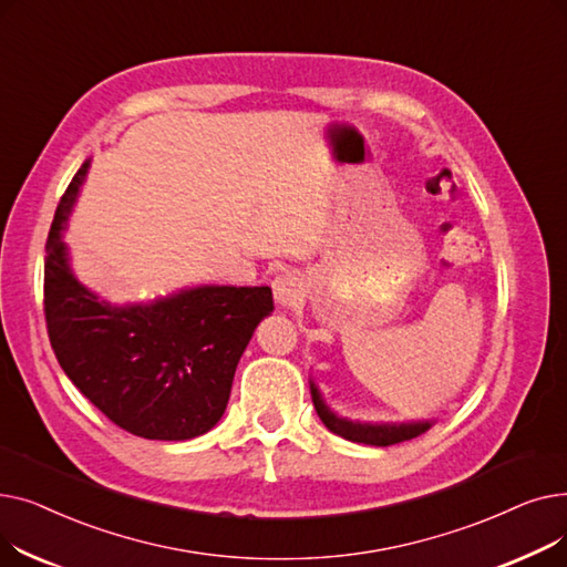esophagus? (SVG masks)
<instances>
[{"label":"esophagus","mask_w":567,"mask_h":567,"mask_svg":"<svg viewBox=\"0 0 567 567\" xmlns=\"http://www.w3.org/2000/svg\"><path fill=\"white\" fill-rule=\"evenodd\" d=\"M271 287L276 303L282 308H296L303 301V280L293 271H282L280 276H276Z\"/></svg>","instance_id":"34e87169"}]
</instances>
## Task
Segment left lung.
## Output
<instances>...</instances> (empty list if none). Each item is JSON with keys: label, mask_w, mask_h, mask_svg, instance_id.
I'll return each mask as SVG.
<instances>
[{"label": "left lung", "mask_w": 567, "mask_h": 567, "mask_svg": "<svg viewBox=\"0 0 567 567\" xmlns=\"http://www.w3.org/2000/svg\"><path fill=\"white\" fill-rule=\"evenodd\" d=\"M310 395L312 404L317 409V415L321 423L329 427L333 434L353 441V443H368V445H393L400 441H409L427 432L434 421H411V423H361V421H349L331 411V406L323 402L317 383L310 381Z\"/></svg>", "instance_id": "obj_1"}]
</instances>
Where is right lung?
Returning <instances> with one entry per match:
<instances>
[{"instance_id": "add662e5", "label": "right lung", "mask_w": 567, "mask_h": 567, "mask_svg": "<svg viewBox=\"0 0 567 567\" xmlns=\"http://www.w3.org/2000/svg\"><path fill=\"white\" fill-rule=\"evenodd\" d=\"M89 161L69 184L45 244V323L59 365L122 430L188 441L227 409L238 361L274 312L271 287L202 285L148 303L116 306L84 287L64 229Z\"/></svg>"}]
</instances>
